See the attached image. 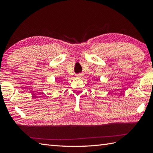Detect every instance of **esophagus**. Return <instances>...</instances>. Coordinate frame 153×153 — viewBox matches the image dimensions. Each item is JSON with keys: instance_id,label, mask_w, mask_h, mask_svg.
Here are the masks:
<instances>
[{"instance_id": "34e87169", "label": "esophagus", "mask_w": 153, "mask_h": 153, "mask_svg": "<svg viewBox=\"0 0 153 153\" xmlns=\"http://www.w3.org/2000/svg\"><path fill=\"white\" fill-rule=\"evenodd\" d=\"M82 76V74H79L76 75V77H81Z\"/></svg>"}]
</instances>
